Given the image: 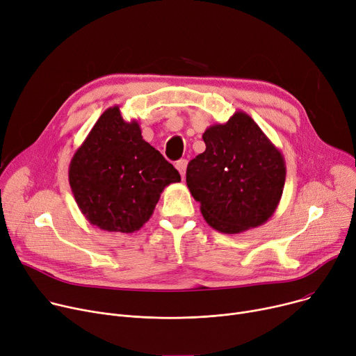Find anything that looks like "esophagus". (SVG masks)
Masks as SVG:
<instances>
[{"mask_svg":"<svg viewBox=\"0 0 356 356\" xmlns=\"http://www.w3.org/2000/svg\"><path fill=\"white\" fill-rule=\"evenodd\" d=\"M186 168H187V160L186 159H181L176 163V169L179 170L181 179H184V176H186Z\"/></svg>","mask_w":356,"mask_h":356,"instance_id":"34e87169","label":"esophagus"}]
</instances>
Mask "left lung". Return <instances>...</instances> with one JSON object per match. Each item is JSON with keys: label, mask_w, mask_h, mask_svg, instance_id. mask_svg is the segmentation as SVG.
Masks as SVG:
<instances>
[{"label": "left lung", "mask_w": 356, "mask_h": 356, "mask_svg": "<svg viewBox=\"0 0 356 356\" xmlns=\"http://www.w3.org/2000/svg\"><path fill=\"white\" fill-rule=\"evenodd\" d=\"M203 141L206 150L187 164L186 183L207 225L236 234L266 223L286 179L280 150L243 111L206 129Z\"/></svg>", "instance_id": "1"}]
</instances>
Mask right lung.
Masks as SVG:
<instances>
[{
  "instance_id": "obj_1",
  "label": "right lung",
  "mask_w": 356,
  "mask_h": 356,
  "mask_svg": "<svg viewBox=\"0 0 356 356\" xmlns=\"http://www.w3.org/2000/svg\"><path fill=\"white\" fill-rule=\"evenodd\" d=\"M71 192L86 219L103 230L134 233L179 172L141 136L120 107L107 108L70 161Z\"/></svg>"
}]
</instances>
